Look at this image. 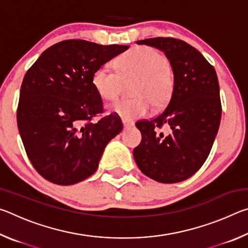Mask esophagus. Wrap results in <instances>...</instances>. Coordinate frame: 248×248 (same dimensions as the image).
<instances>
[{
	"mask_svg": "<svg viewBox=\"0 0 248 248\" xmlns=\"http://www.w3.org/2000/svg\"><path fill=\"white\" fill-rule=\"evenodd\" d=\"M132 125H133V124L127 123V121H124V129H128V128H130V127H132Z\"/></svg>",
	"mask_w": 248,
	"mask_h": 248,
	"instance_id": "1",
	"label": "esophagus"
}]
</instances>
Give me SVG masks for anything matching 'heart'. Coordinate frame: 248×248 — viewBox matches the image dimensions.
Wrapping results in <instances>:
<instances>
[{
	"mask_svg": "<svg viewBox=\"0 0 248 248\" xmlns=\"http://www.w3.org/2000/svg\"><path fill=\"white\" fill-rule=\"evenodd\" d=\"M119 71L109 64L100 65L93 74L94 89L100 97L112 100L121 94L124 83L136 81L131 99H119L110 110L127 121L142 118L153 107L162 109L170 103L175 92V73L166 57L158 50L140 46L117 60Z\"/></svg>",
	"mask_w": 248,
	"mask_h": 248,
	"instance_id": "b5f03b06",
	"label": "heart"
}]
</instances>
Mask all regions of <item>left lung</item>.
<instances>
[{"label": "left lung", "instance_id": "left-lung-1", "mask_svg": "<svg viewBox=\"0 0 248 248\" xmlns=\"http://www.w3.org/2000/svg\"><path fill=\"white\" fill-rule=\"evenodd\" d=\"M137 44L164 51L176 85L161 114L136 123L142 140L133 150L134 161L158 183L183 182L203 165L219 130L222 105L217 72L198 50L180 39L156 37ZM163 126L169 132L162 133Z\"/></svg>", "mask_w": 248, "mask_h": 248}]
</instances>
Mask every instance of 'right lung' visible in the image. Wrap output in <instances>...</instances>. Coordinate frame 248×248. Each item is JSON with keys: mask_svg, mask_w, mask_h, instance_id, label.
<instances>
[{"mask_svg": "<svg viewBox=\"0 0 248 248\" xmlns=\"http://www.w3.org/2000/svg\"><path fill=\"white\" fill-rule=\"evenodd\" d=\"M128 48L63 40L45 50L25 74L17 127L29 161L48 182L66 186L90 177L108 142L123 130L118 115H104L92 78Z\"/></svg>", "mask_w": 248, "mask_h": 248, "instance_id": "1", "label": "right lung"}]
</instances>
